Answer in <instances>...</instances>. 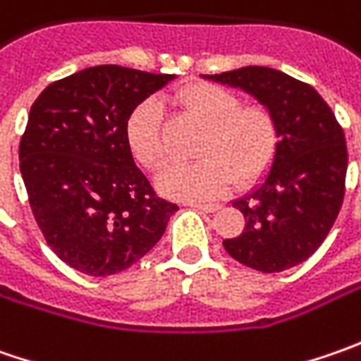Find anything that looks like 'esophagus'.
<instances>
[{
	"label": "esophagus",
	"instance_id": "obj_1",
	"mask_svg": "<svg viewBox=\"0 0 361 361\" xmlns=\"http://www.w3.org/2000/svg\"><path fill=\"white\" fill-rule=\"evenodd\" d=\"M188 207H192V209H199L202 213H215L221 209V204L219 202H188Z\"/></svg>",
	"mask_w": 361,
	"mask_h": 361
}]
</instances>
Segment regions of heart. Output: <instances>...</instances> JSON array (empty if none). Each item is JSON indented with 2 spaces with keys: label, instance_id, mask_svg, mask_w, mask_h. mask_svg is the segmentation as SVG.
I'll use <instances>...</instances> for the list:
<instances>
[{
  "label": "heart",
  "instance_id": "obj_1",
  "mask_svg": "<svg viewBox=\"0 0 361 361\" xmlns=\"http://www.w3.org/2000/svg\"><path fill=\"white\" fill-rule=\"evenodd\" d=\"M176 104L204 132L197 146L201 160L171 164L159 176V188L180 201L215 199L235 180L249 185L269 171L279 146L277 120L263 106H243L233 92L213 84H195L176 94ZM126 145L148 171L166 162L164 114L157 98H146L126 120Z\"/></svg>",
  "mask_w": 361,
  "mask_h": 361
}]
</instances>
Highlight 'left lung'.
I'll list each match as a JSON object with an SVG mask.
<instances>
[{
  "instance_id": "1",
  "label": "left lung",
  "mask_w": 361,
  "mask_h": 361,
  "mask_svg": "<svg viewBox=\"0 0 361 361\" xmlns=\"http://www.w3.org/2000/svg\"><path fill=\"white\" fill-rule=\"evenodd\" d=\"M204 78L251 94L279 128L267 178L233 201L245 216V229L223 245L251 269H291L317 251L343 202L348 148L340 122L310 84L273 68L247 66Z\"/></svg>"
}]
</instances>
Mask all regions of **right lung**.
<instances>
[{"label":"right lung","instance_id":"1","mask_svg":"<svg viewBox=\"0 0 361 361\" xmlns=\"http://www.w3.org/2000/svg\"><path fill=\"white\" fill-rule=\"evenodd\" d=\"M173 74L94 66L51 82L30 110L20 171L51 251L80 273L128 269L178 207L157 197L126 145V120Z\"/></svg>","mask_w":361,"mask_h":361}]
</instances>
